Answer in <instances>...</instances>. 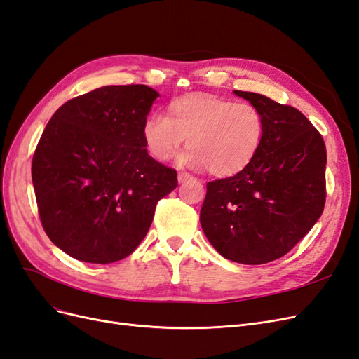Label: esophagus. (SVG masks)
<instances>
[{"label":"esophagus","instance_id":"obj_1","mask_svg":"<svg viewBox=\"0 0 359 359\" xmlns=\"http://www.w3.org/2000/svg\"><path fill=\"white\" fill-rule=\"evenodd\" d=\"M190 180H193V177L190 175V173H187V172H180L178 173V182L180 184L186 182V181H190Z\"/></svg>","mask_w":359,"mask_h":359}]
</instances>
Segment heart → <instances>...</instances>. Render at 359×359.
Here are the masks:
<instances>
[{"instance_id":"1","label":"heart","mask_w":359,"mask_h":359,"mask_svg":"<svg viewBox=\"0 0 359 359\" xmlns=\"http://www.w3.org/2000/svg\"><path fill=\"white\" fill-rule=\"evenodd\" d=\"M265 121L248 102L214 95H186L169 107V115L154 112L142 126L149 154L165 161L189 137V148L178 156L182 166L203 169L219 177L241 172L262 145Z\"/></svg>"}]
</instances>
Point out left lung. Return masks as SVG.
<instances>
[{
    "instance_id": "1",
    "label": "left lung",
    "mask_w": 359,
    "mask_h": 359,
    "mask_svg": "<svg viewBox=\"0 0 359 359\" xmlns=\"http://www.w3.org/2000/svg\"><path fill=\"white\" fill-rule=\"evenodd\" d=\"M233 94L262 114V145L236 175L206 184L201 226L223 257L260 265L285 256L319 220L327 149L295 107L257 93Z\"/></svg>"
}]
</instances>
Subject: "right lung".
<instances>
[{
  "label": "right lung",
  "mask_w": 359,
  "mask_h": 359,
  "mask_svg": "<svg viewBox=\"0 0 359 359\" xmlns=\"http://www.w3.org/2000/svg\"><path fill=\"white\" fill-rule=\"evenodd\" d=\"M160 94L147 85H106L64 103L32 157L43 229L88 264L127 257L144 240L177 172L148 156L142 126Z\"/></svg>",
  "instance_id": "right-lung-1"
}]
</instances>
